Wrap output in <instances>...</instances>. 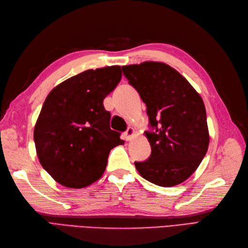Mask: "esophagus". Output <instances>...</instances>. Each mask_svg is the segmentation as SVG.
I'll list each match as a JSON object with an SVG mask.
<instances>
[{
  "instance_id": "esophagus-1",
  "label": "esophagus",
  "mask_w": 248,
  "mask_h": 248,
  "mask_svg": "<svg viewBox=\"0 0 248 248\" xmlns=\"http://www.w3.org/2000/svg\"><path fill=\"white\" fill-rule=\"evenodd\" d=\"M124 139L125 140H130V139L132 138V136L134 135V129L133 128H128L126 129V131L124 132Z\"/></svg>"
}]
</instances>
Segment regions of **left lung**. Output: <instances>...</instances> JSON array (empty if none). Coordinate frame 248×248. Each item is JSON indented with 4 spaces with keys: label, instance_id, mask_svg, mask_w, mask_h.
I'll list each match as a JSON object with an SVG mask.
<instances>
[{
    "label": "left lung",
    "instance_id": "left-lung-1",
    "mask_svg": "<svg viewBox=\"0 0 248 248\" xmlns=\"http://www.w3.org/2000/svg\"><path fill=\"white\" fill-rule=\"evenodd\" d=\"M124 75L147 106L145 132L151 155L135 167L159 186L186 180L204 158L209 142L205 107L183 76L167 63L144 62L124 66Z\"/></svg>",
    "mask_w": 248,
    "mask_h": 248
}]
</instances>
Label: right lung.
I'll list each match as a JSON object with an SVG mask.
<instances>
[{
  "instance_id": "obj_1",
  "label": "right lung",
  "mask_w": 248,
  "mask_h": 248,
  "mask_svg": "<svg viewBox=\"0 0 248 248\" xmlns=\"http://www.w3.org/2000/svg\"><path fill=\"white\" fill-rule=\"evenodd\" d=\"M122 79L119 66L87 70L56 86L43 105L33 139L44 170L63 186L81 188L104 174L110 151L123 144L110 128L104 99Z\"/></svg>"
}]
</instances>
